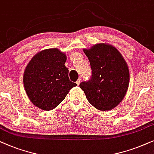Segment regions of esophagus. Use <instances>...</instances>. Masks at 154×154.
Here are the masks:
<instances>
[{"instance_id": "obj_1", "label": "esophagus", "mask_w": 154, "mask_h": 154, "mask_svg": "<svg viewBox=\"0 0 154 154\" xmlns=\"http://www.w3.org/2000/svg\"><path fill=\"white\" fill-rule=\"evenodd\" d=\"M80 82H81V80H80V79H78V80H77V82H76V84H77V86H79V84H80Z\"/></svg>"}]
</instances>
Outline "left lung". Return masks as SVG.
I'll list each match as a JSON object with an SVG mask.
<instances>
[{
  "instance_id": "1",
  "label": "left lung",
  "mask_w": 154,
  "mask_h": 154,
  "mask_svg": "<svg viewBox=\"0 0 154 154\" xmlns=\"http://www.w3.org/2000/svg\"><path fill=\"white\" fill-rule=\"evenodd\" d=\"M83 51L89 60L92 75L79 87L96 109H113L123 100L128 89L130 71L125 60L116 47L105 43L84 48Z\"/></svg>"
}]
</instances>
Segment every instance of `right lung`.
<instances>
[{
    "label": "right lung",
    "mask_w": 154,
    "mask_h": 154,
    "mask_svg": "<svg viewBox=\"0 0 154 154\" xmlns=\"http://www.w3.org/2000/svg\"><path fill=\"white\" fill-rule=\"evenodd\" d=\"M67 56L58 48L41 51L34 55L24 72L23 82L29 99L43 110L57 107L77 84L69 80L65 67Z\"/></svg>",
    "instance_id": "right-lung-1"
}]
</instances>
